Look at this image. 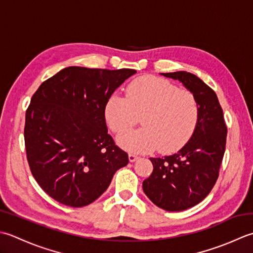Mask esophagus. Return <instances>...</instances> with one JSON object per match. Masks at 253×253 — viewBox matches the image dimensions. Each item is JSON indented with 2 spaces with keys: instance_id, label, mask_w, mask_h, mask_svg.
Returning <instances> with one entry per match:
<instances>
[{
  "instance_id": "obj_1",
  "label": "esophagus",
  "mask_w": 253,
  "mask_h": 253,
  "mask_svg": "<svg viewBox=\"0 0 253 253\" xmlns=\"http://www.w3.org/2000/svg\"><path fill=\"white\" fill-rule=\"evenodd\" d=\"M137 158H138V156L136 155V154H133V153H130V154H128V161H130L131 163L135 162Z\"/></svg>"
}]
</instances>
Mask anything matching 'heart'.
I'll return each instance as SVG.
<instances>
[{
  "label": "heart",
  "instance_id": "obj_1",
  "mask_svg": "<svg viewBox=\"0 0 253 253\" xmlns=\"http://www.w3.org/2000/svg\"><path fill=\"white\" fill-rule=\"evenodd\" d=\"M141 114L143 126L126 132ZM199 116V102L191 91L153 76L132 82L126 97L112 95L105 107L108 126L115 133L126 132L118 136V142L132 152L157 146L166 152L183 145L197 127Z\"/></svg>",
  "mask_w": 253,
  "mask_h": 253
}]
</instances>
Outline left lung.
Wrapping results in <instances>:
<instances>
[{
	"label": "left lung",
	"instance_id": "left-lung-1",
	"mask_svg": "<svg viewBox=\"0 0 253 253\" xmlns=\"http://www.w3.org/2000/svg\"><path fill=\"white\" fill-rule=\"evenodd\" d=\"M181 82L197 97L200 116L185 145L170 156L149 158L153 172L143 191L158 208L179 212L199 204L213 189L223 161L227 126L215 91L197 75L180 71L163 73Z\"/></svg>",
	"mask_w": 253,
	"mask_h": 253
}]
</instances>
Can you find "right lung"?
I'll use <instances>...</instances> for the list:
<instances>
[{
    "label": "right lung",
    "mask_w": 253,
    "mask_h": 253,
    "mask_svg": "<svg viewBox=\"0 0 253 253\" xmlns=\"http://www.w3.org/2000/svg\"><path fill=\"white\" fill-rule=\"evenodd\" d=\"M135 70L69 66L39 86L26 111L24 128L30 171L58 202L82 208L109 187L128 163L108 134L105 107Z\"/></svg>",
    "instance_id": "1"
}]
</instances>
